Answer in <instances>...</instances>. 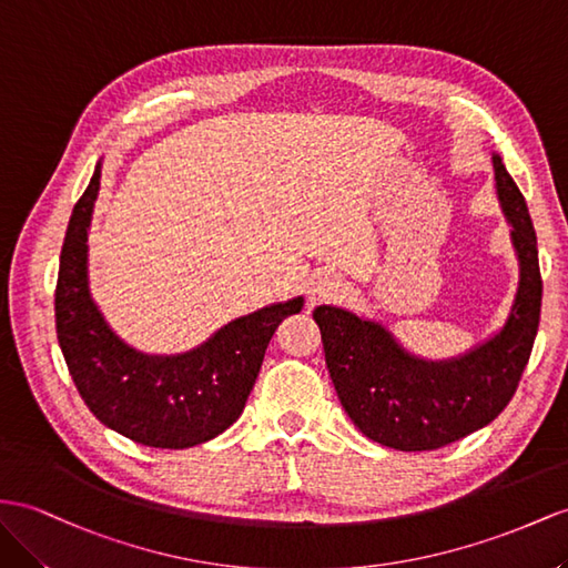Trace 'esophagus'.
I'll return each mask as SVG.
<instances>
[{"mask_svg":"<svg viewBox=\"0 0 568 568\" xmlns=\"http://www.w3.org/2000/svg\"><path fill=\"white\" fill-rule=\"evenodd\" d=\"M343 287H345V283L338 278V275L318 273L312 283V290H310V304L336 300L343 293Z\"/></svg>","mask_w":568,"mask_h":568,"instance_id":"esophagus-1","label":"esophagus"}]
</instances>
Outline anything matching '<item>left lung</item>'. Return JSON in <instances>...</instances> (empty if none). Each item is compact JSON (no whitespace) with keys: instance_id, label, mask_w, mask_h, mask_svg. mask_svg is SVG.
<instances>
[{"instance_id":"1","label":"left lung","mask_w":568,"mask_h":568,"mask_svg":"<svg viewBox=\"0 0 568 568\" xmlns=\"http://www.w3.org/2000/svg\"><path fill=\"white\" fill-rule=\"evenodd\" d=\"M491 168L518 258L516 297L494 336L456 357L427 359L405 351L374 318L333 304L314 310L341 405L376 444L434 450L483 429L511 400L528 365L542 304L537 237L526 199L499 153H491Z\"/></svg>"}]
</instances>
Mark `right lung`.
<instances>
[{"instance_id": "1", "label": "right lung", "mask_w": 568, "mask_h": 568, "mask_svg": "<svg viewBox=\"0 0 568 568\" xmlns=\"http://www.w3.org/2000/svg\"><path fill=\"white\" fill-rule=\"evenodd\" d=\"M100 168L69 217L57 275V341L83 403L105 427L153 448L213 439L242 415L268 341L304 297L232 318L192 351L149 355L110 328L89 287V230Z\"/></svg>"}]
</instances>
